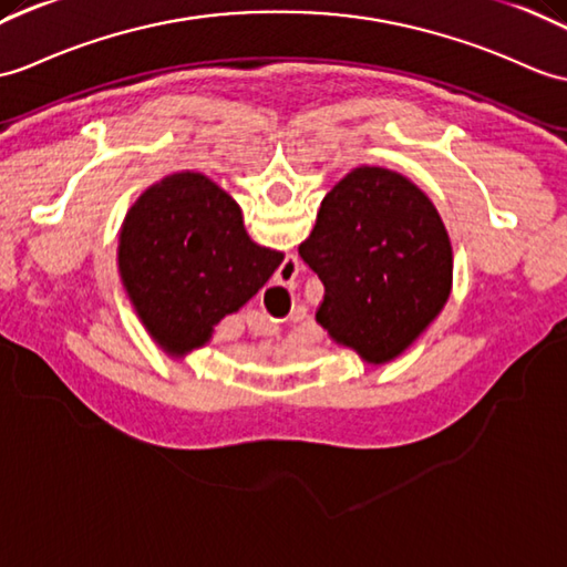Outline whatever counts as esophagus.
<instances>
[{"instance_id":"esophagus-1","label":"esophagus","mask_w":567,"mask_h":567,"mask_svg":"<svg viewBox=\"0 0 567 567\" xmlns=\"http://www.w3.org/2000/svg\"><path fill=\"white\" fill-rule=\"evenodd\" d=\"M297 272H299V260L292 256V258H285L282 260V266H280V275H278V285H289L292 282L295 278H297Z\"/></svg>"}]
</instances>
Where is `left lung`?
Masks as SVG:
<instances>
[{"mask_svg": "<svg viewBox=\"0 0 567 567\" xmlns=\"http://www.w3.org/2000/svg\"><path fill=\"white\" fill-rule=\"evenodd\" d=\"M299 256L326 287L316 321L367 364L401 358L452 295L454 254L437 207L391 168L340 178Z\"/></svg>", "mask_w": 567, "mask_h": 567, "instance_id": "left-lung-1", "label": "left lung"}]
</instances>
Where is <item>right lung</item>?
<instances>
[{
	"label": "right lung",
	"instance_id": "add662e5",
	"mask_svg": "<svg viewBox=\"0 0 567 567\" xmlns=\"http://www.w3.org/2000/svg\"><path fill=\"white\" fill-rule=\"evenodd\" d=\"M282 258L248 236L234 197L197 171H178L144 190L117 236L130 305L176 360L205 348L215 326L239 311Z\"/></svg>",
	"mask_w": 567,
	"mask_h": 567
}]
</instances>
